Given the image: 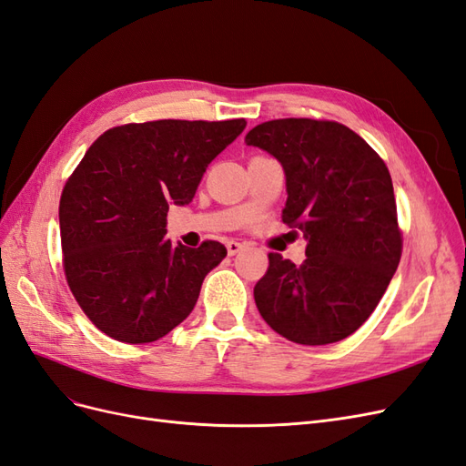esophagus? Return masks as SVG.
Here are the masks:
<instances>
[{
    "mask_svg": "<svg viewBox=\"0 0 466 466\" xmlns=\"http://www.w3.org/2000/svg\"><path fill=\"white\" fill-rule=\"evenodd\" d=\"M225 247H228V255L229 257H233V255H237V252L238 250H241V243H237V241H228V245H225Z\"/></svg>",
    "mask_w": 466,
    "mask_h": 466,
    "instance_id": "1",
    "label": "esophagus"
}]
</instances>
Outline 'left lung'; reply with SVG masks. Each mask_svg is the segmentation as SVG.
<instances>
[{
  "instance_id": "obj_1",
  "label": "left lung",
  "mask_w": 466,
  "mask_h": 466,
  "mask_svg": "<svg viewBox=\"0 0 466 466\" xmlns=\"http://www.w3.org/2000/svg\"><path fill=\"white\" fill-rule=\"evenodd\" d=\"M245 142L284 167L281 221L307 238L301 266L268 255L255 286L258 311L295 344L344 340L375 311L400 262L389 168L361 136L334 120H268Z\"/></svg>"
}]
</instances>
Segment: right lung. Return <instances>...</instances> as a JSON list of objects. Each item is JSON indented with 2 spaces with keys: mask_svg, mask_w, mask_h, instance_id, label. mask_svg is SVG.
<instances>
[{
  "mask_svg": "<svg viewBox=\"0 0 466 466\" xmlns=\"http://www.w3.org/2000/svg\"><path fill=\"white\" fill-rule=\"evenodd\" d=\"M245 118L122 124L98 136L60 198L62 264L83 313L106 336L147 344L198 301L225 255L165 238L168 204H190L208 165L245 130Z\"/></svg>",
  "mask_w": 466,
  "mask_h": 466,
  "instance_id": "obj_1",
  "label": "right lung"
}]
</instances>
